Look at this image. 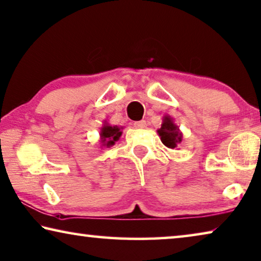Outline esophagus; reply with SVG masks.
Here are the masks:
<instances>
[{
  "mask_svg": "<svg viewBox=\"0 0 261 261\" xmlns=\"http://www.w3.org/2000/svg\"><path fill=\"white\" fill-rule=\"evenodd\" d=\"M134 126L137 127V129H145L146 127V121H144V119H142V121H137L134 123Z\"/></svg>",
  "mask_w": 261,
  "mask_h": 261,
  "instance_id": "1",
  "label": "esophagus"
}]
</instances>
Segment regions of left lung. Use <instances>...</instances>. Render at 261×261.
<instances>
[{
	"mask_svg": "<svg viewBox=\"0 0 261 261\" xmlns=\"http://www.w3.org/2000/svg\"><path fill=\"white\" fill-rule=\"evenodd\" d=\"M156 132H158L164 145L168 148H175L182 142V134L180 132L177 125H175V123L173 122V118L168 115L164 116L161 127Z\"/></svg>",
	"mask_w": 261,
	"mask_h": 261,
	"instance_id": "obj_1",
	"label": "left lung"
}]
</instances>
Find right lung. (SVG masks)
<instances>
[{
    "mask_svg": "<svg viewBox=\"0 0 261 261\" xmlns=\"http://www.w3.org/2000/svg\"><path fill=\"white\" fill-rule=\"evenodd\" d=\"M100 136L102 145L110 147L115 145V143L117 142L119 137L122 136V127H118L117 125L111 126L108 123L105 122L103 126L101 127Z\"/></svg>",
    "mask_w": 261,
    "mask_h": 261,
    "instance_id": "obj_1",
    "label": "right lung"
}]
</instances>
